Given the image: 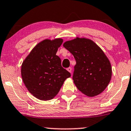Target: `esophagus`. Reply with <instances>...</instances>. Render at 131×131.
Here are the masks:
<instances>
[{"mask_svg": "<svg viewBox=\"0 0 131 131\" xmlns=\"http://www.w3.org/2000/svg\"><path fill=\"white\" fill-rule=\"evenodd\" d=\"M67 71H69L70 73H71V72H72V69H71V67H69V68H67Z\"/></svg>", "mask_w": 131, "mask_h": 131, "instance_id": "1", "label": "esophagus"}]
</instances>
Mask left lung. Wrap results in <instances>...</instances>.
<instances>
[{
  "mask_svg": "<svg viewBox=\"0 0 131 131\" xmlns=\"http://www.w3.org/2000/svg\"><path fill=\"white\" fill-rule=\"evenodd\" d=\"M76 61L73 79L76 87L86 95L101 94L112 78L110 61L102 49L90 39L79 38L63 44Z\"/></svg>",
  "mask_w": 131,
  "mask_h": 131,
  "instance_id": "left-lung-1",
  "label": "left lung"
}]
</instances>
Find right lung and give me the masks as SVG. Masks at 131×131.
Listing matches in <instances>:
<instances>
[{"label": "right lung", "instance_id": "1", "mask_svg": "<svg viewBox=\"0 0 131 131\" xmlns=\"http://www.w3.org/2000/svg\"><path fill=\"white\" fill-rule=\"evenodd\" d=\"M62 39L42 41L32 49L23 61L21 76L28 91L37 99L52 100L71 74L61 66L56 55Z\"/></svg>", "mask_w": 131, "mask_h": 131}]
</instances>
